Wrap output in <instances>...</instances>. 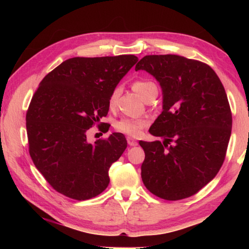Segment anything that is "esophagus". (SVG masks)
<instances>
[{
  "mask_svg": "<svg viewBox=\"0 0 249 249\" xmlns=\"http://www.w3.org/2000/svg\"><path fill=\"white\" fill-rule=\"evenodd\" d=\"M127 142L129 146H137V144H138V142L132 137H127Z\"/></svg>",
  "mask_w": 249,
  "mask_h": 249,
  "instance_id": "1",
  "label": "esophagus"
}]
</instances>
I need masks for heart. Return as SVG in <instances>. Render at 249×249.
<instances>
[{
    "label": "heart",
    "instance_id": "obj_1",
    "mask_svg": "<svg viewBox=\"0 0 249 249\" xmlns=\"http://www.w3.org/2000/svg\"><path fill=\"white\" fill-rule=\"evenodd\" d=\"M155 83L151 81H146V80H137L133 83V90L141 96L142 99H144V96L147 94L150 89L155 88ZM120 95V88H115L112 91V93L109 94L108 98V107L113 108L115 107L117 102V98ZM147 122L142 119H130V117H123L120 121H117L115 123V128L124 134L130 135V136H137L140 135L142 129L146 127Z\"/></svg>",
    "mask_w": 249,
    "mask_h": 249
}]
</instances>
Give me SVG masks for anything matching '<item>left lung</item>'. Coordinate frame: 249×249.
I'll return each instance as SVG.
<instances>
[{"mask_svg": "<svg viewBox=\"0 0 249 249\" xmlns=\"http://www.w3.org/2000/svg\"><path fill=\"white\" fill-rule=\"evenodd\" d=\"M135 70H145L162 90V112L149 128L162 142H140L145 151L142 179L161 199H185L221 169L231 132L224 87L210 66L177 54H150Z\"/></svg>", "mask_w": 249, "mask_h": 249, "instance_id": "left-lung-1", "label": "left lung"}]
</instances>
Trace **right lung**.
Instances as JSON below:
<instances>
[{
    "instance_id": "right-lung-1",
    "label": "right lung",
    "mask_w": 249,
    "mask_h": 249,
    "mask_svg": "<svg viewBox=\"0 0 249 249\" xmlns=\"http://www.w3.org/2000/svg\"><path fill=\"white\" fill-rule=\"evenodd\" d=\"M137 61L134 54L74 57L41 80L26 113L29 155L57 192L82 201L107 188L127 142L112 133L91 144L87 130L107 115L109 94Z\"/></svg>"
}]
</instances>
